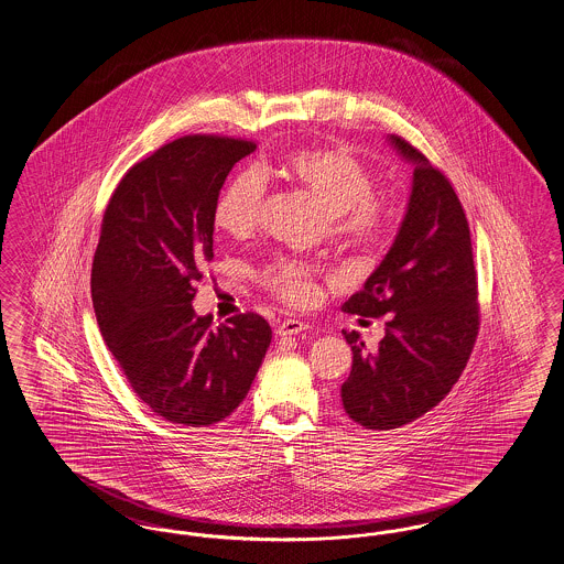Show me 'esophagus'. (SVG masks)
Returning a JSON list of instances; mask_svg holds the SVG:
<instances>
[{
  "label": "esophagus",
  "mask_w": 564,
  "mask_h": 564,
  "mask_svg": "<svg viewBox=\"0 0 564 564\" xmlns=\"http://www.w3.org/2000/svg\"><path fill=\"white\" fill-rule=\"evenodd\" d=\"M304 329H308V323H304V321H300V318H285L283 323H279L276 334H279V336H297V334L304 332Z\"/></svg>",
  "instance_id": "1"
}]
</instances>
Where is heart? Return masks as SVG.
<instances>
[{"label":"heart","mask_w":564,"mask_h":564,"mask_svg":"<svg viewBox=\"0 0 564 564\" xmlns=\"http://www.w3.org/2000/svg\"><path fill=\"white\" fill-rule=\"evenodd\" d=\"M288 181L308 191L329 216L334 232L359 246H373L390 225L388 205L373 195L376 181L361 159L346 147H306L279 163ZM264 181L246 170L226 184L214 207V223L230 235L246 237L260 218ZM274 295L292 304H306L315 295L316 269L306 262L276 258L260 272Z\"/></svg>","instance_id":"b5f03b06"}]
</instances>
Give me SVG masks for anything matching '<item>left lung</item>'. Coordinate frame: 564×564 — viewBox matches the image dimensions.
Returning a JSON list of instances; mask_svg holds the SVG:
<instances>
[{
  "label": "left lung",
  "instance_id": "obj_1",
  "mask_svg": "<svg viewBox=\"0 0 564 564\" xmlns=\"http://www.w3.org/2000/svg\"><path fill=\"white\" fill-rule=\"evenodd\" d=\"M413 165L405 218L380 267L344 302L348 315H386L376 350L341 332L352 369L341 405L369 430L401 429L438 405L459 380L478 334L470 226L445 174L415 147L388 135Z\"/></svg>",
  "mask_w": 564,
  "mask_h": 564
}]
</instances>
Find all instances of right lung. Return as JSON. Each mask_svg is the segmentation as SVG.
I'll list each match as a JSON object with an SVG mask.
<instances>
[{
    "instance_id": "right-lung-1",
    "label": "right lung",
    "mask_w": 564,
    "mask_h": 564,
    "mask_svg": "<svg viewBox=\"0 0 564 564\" xmlns=\"http://www.w3.org/2000/svg\"><path fill=\"white\" fill-rule=\"evenodd\" d=\"M251 140L182 135L132 165L102 216L91 262L100 334L138 399L182 426L223 422L248 397L271 346L256 313L195 315V283L214 258V207Z\"/></svg>"
}]
</instances>
